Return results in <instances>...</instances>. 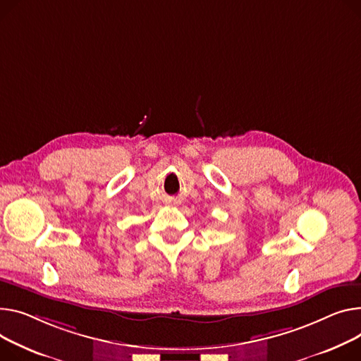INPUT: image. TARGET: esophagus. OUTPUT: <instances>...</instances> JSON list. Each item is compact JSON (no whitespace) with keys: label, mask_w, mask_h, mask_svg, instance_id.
Segmentation results:
<instances>
[{"label":"esophagus","mask_w":361,"mask_h":361,"mask_svg":"<svg viewBox=\"0 0 361 361\" xmlns=\"http://www.w3.org/2000/svg\"><path fill=\"white\" fill-rule=\"evenodd\" d=\"M176 203H177V202H171V204H176Z\"/></svg>","instance_id":"34e87169"}]
</instances>
